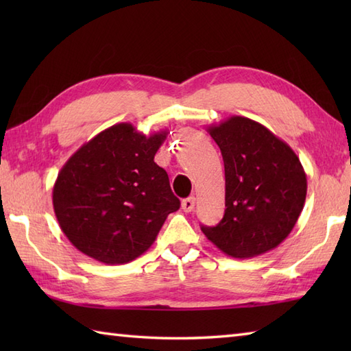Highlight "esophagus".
I'll list each match as a JSON object with an SVG mask.
<instances>
[{
	"label": "esophagus",
	"mask_w": 351,
	"mask_h": 351,
	"mask_svg": "<svg viewBox=\"0 0 351 351\" xmlns=\"http://www.w3.org/2000/svg\"><path fill=\"white\" fill-rule=\"evenodd\" d=\"M195 205H196V199L195 197H187V199H184L182 202H181V206H182V210L185 213H191L193 210H195Z\"/></svg>",
	"instance_id": "obj_1"
}]
</instances>
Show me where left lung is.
I'll use <instances>...</instances> for the list:
<instances>
[{
    "instance_id": "1",
    "label": "left lung",
    "mask_w": 351,
    "mask_h": 351,
    "mask_svg": "<svg viewBox=\"0 0 351 351\" xmlns=\"http://www.w3.org/2000/svg\"><path fill=\"white\" fill-rule=\"evenodd\" d=\"M225 162V215L202 226L215 247L232 258L273 250L299 220L306 200V173L288 143L259 122L230 116L206 128Z\"/></svg>"
}]
</instances>
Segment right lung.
I'll list each match as a JSON object with an SVG mask.
<instances>
[{"mask_svg":"<svg viewBox=\"0 0 351 351\" xmlns=\"http://www.w3.org/2000/svg\"><path fill=\"white\" fill-rule=\"evenodd\" d=\"M167 130L152 136L116 123L64 162L52 189L63 234L99 263L116 265L151 247L170 213L180 210L166 170L154 161Z\"/></svg>","mask_w":351,"mask_h":351,"instance_id":"1","label":"right lung"}]
</instances>
